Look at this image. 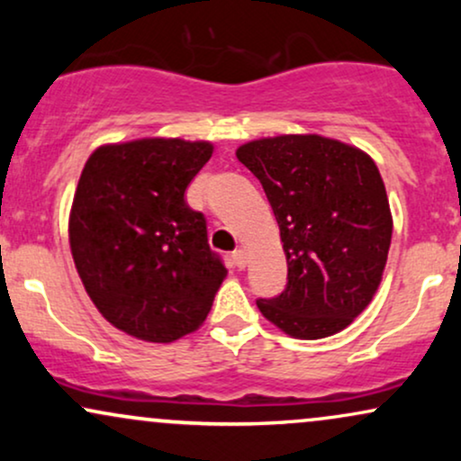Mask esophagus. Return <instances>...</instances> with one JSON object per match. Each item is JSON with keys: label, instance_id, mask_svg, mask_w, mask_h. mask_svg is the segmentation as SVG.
Segmentation results:
<instances>
[{"label": "esophagus", "instance_id": "1", "mask_svg": "<svg viewBox=\"0 0 461 461\" xmlns=\"http://www.w3.org/2000/svg\"><path fill=\"white\" fill-rule=\"evenodd\" d=\"M231 258H234V264H236V267L238 268H245L247 267V249H236V251H234V256H231Z\"/></svg>", "mask_w": 461, "mask_h": 461}]
</instances>
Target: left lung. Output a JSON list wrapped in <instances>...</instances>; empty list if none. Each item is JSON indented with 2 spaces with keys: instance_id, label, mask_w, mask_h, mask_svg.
I'll return each instance as SVG.
<instances>
[{
  "instance_id": "8db88e82",
  "label": "left lung",
  "mask_w": 461,
  "mask_h": 461,
  "mask_svg": "<svg viewBox=\"0 0 461 461\" xmlns=\"http://www.w3.org/2000/svg\"><path fill=\"white\" fill-rule=\"evenodd\" d=\"M236 158L260 179L284 242L288 285L258 308L299 340L356 321L382 284L393 212L366 151L321 134L249 140Z\"/></svg>"
}]
</instances>
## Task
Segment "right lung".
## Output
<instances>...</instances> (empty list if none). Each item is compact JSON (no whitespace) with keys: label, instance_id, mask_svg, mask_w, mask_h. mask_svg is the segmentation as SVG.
Wrapping results in <instances>:
<instances>
[{"label":"right lung","instance_id":"right-lung-1","mask_svg":"<svg viewBox=\"0 0 461 461\" xmlns=\"http://www.w3.org/2000/svg\"><path fill=\"white\" fill-rule=\"evenodd\" d=\"M208 140L136 139L91 153L68 214V245L110 325L145 342L177 340L205 321L223 262L201 212L184 201L212 158Z\"/></svg>","mask_w":461,"mask_h":461}]
</instances>
